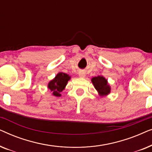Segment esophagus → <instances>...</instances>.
Segmentation results:
<instances>
[{
	"label": "esophagus",
	"instance_id": "esophagus-1",
	"mask_svg": "<svg viewBox=\"0 0 152 152\" xmlns=\"http://www.w3.org/2000/svg\"><path fill=\"white\" fill-rule=\"evenodd\" d=\"M79 76H80V77H86V73L83 71H80L79 72Z\"/></svg>",
	"mask_w": 152,
	"mask_h": 152
}]
</instances>
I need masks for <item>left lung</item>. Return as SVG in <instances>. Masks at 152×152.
<instances>
[{"label": "left lung", "instance_id": "1", "mask_svg": "<svg viewBox=\"0 0 152 152\" xmlns=\"http://www.w3.org/2000/svg\"><path fill=\"white\" fill-rule=\"evenodd\" d=\"M91 82L100 96H107L111 93V86L108 83L107 79L103 76L98 75L94 77L91 79Z\"/></svg>", "mask_w": 152, "mask_h": 152}]
</instances>
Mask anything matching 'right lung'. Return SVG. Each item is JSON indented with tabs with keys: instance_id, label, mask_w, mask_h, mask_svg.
<instances>
[{
	"instance_id": "obj_1",
	"label": "right lung",
	"mask_w": 152,
	"mask_h": 152,
	"mask_svg": "<svg viewBox=\"0 0 152 152\" xmlns=\"http://www.w3.org/2000/svg\"><path fill=\"white\" fill-rule=\"evenodd\" d=\"M71 77L64 72H59L57 74L55 77L50 80L48 84V88L52 92V95L55 97H60L61 93L66 88L68 82Z\"/></svg>"
}]
</instances>
